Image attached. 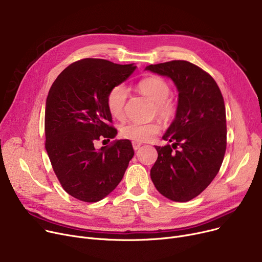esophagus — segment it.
Listing matches in <instances>:
<instances>
[{
  "mask_svg": "<svg viewBox=\"0 0 262 262\" xmlns=\"http://www.w3.org/2000/svg\"><path fill=\"white\" fill-rule=\"evenodd\" d=\"M140 146H141V143H139V142H133V147H134L135 150L140 148Z\"/></svg>",
  "mask_w": 262,
  "mask_h": 262,
  "instance_id": "34e87169",
  "label": "esophagus"
}]
</instances>
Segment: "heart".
<instances>
[{
	"instance_id": "obj_1",
	"label": "heart",
	"mask_w": 262,
	"mask_h": 262,
	"mask_svg": "<svg viewBox=\"0 0 262 262\" xmlns=\"http://www.w3.org/2000/svg\"><path fill=\"white\" fill-rule=\"evenodd\" d=\"M138 90L146 98L155 104L156 114L163 120H169L174 117L176 106L169 99L171 92L170 85L159 76H148L141 79ZM127 99V90L123 85H117L110 89L107 95V108L109 114L115 119H122L124 116V106ZM160 125L156 122L140 123L127 122L120 128V135L125 139L134 142H144L149 140L153 136L158 134Z\"/></svg>"
}]
</instances>
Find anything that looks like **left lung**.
<instances>
[{"instance_id":"1","label":"left lung","mask_w":262,"mask_h":262,"mask_svg":"<svg viewBox=\"0 0 262 262\" xmlns=\"http://www.w3.org/2000/svg\"><path fill=\"white\" fill-rule=\"evenodd\" d=\"M145 70L171 78L178 91L175 118L162 136L172 146H155L150 178L174 202L198 196L216 176L226 150V113L221 90L201 68L186 60L149 64ZM180 146L172 152L171 147Z\"/></svg>"}]
</instances>
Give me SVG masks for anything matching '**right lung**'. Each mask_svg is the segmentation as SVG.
Instances as JSON below:
<instances>
[{"label":"right lung","instance_id":"add662e5","mask_svg":"<svg viewBox=\"0 0 262 262\" xmlns=\"http://www.w3.org/2000/svg\"><path fill=\"white\" fill-rule=\"evenodd\" d=\"M136 66L98 58L78 60L55 79L46 104V149L53 170L67 193L87 203L113 192L134 156L129 140L94 147L100 138L118 132L110 123L107 95L125 81Z\"/></svg>","mask_w":262,"mask_h":262}]
</instances>
